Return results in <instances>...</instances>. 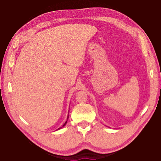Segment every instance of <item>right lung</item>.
<instances>
[{
	"label": "right lung",
	"mask_w": 161,
	"mask_h": 161,
	"mask_svg": "<svg viewBox=\"0 0 161 161\" xmlns=\"http://www.w3.org/2000/svg\"><path fill=\"white\" fill-rule=\"evenodd\" d=\"M68 118H69V116H67V119H68ZM67 121H66V122H65V123L64 124V125H63V126H62V127H60V128H59V129H58V130H59V129H62V127H64V126H65V125H66V124H67Z\"/></svg>",
	"instance_id": "right-lung-1"
}]
</instances>
